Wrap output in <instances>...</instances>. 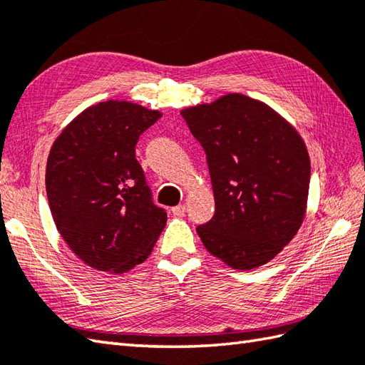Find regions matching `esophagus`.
Here are the masks:
<instances>
[{
  "mask_svg": "<svg viewBox=\"0 0 365 365\" xmlns=\"http://www.w3.org/2000/svg\"><path fill=\"white\" fill-rule=\"evenodd\" d=\"M185 213H187V207H185L183 204L173 207V215L174 216H185Z\"/></svg>",
  "mask_w": 365,
  "mask_h": 365,
  "instance_id": "1",
  "label": "esophagus"
}]
</instances>
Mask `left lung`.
<instances>
[{"label":"left lung","mask_w":365,"mask_h":365,"mask_svg":"<svg viewBox=\"0 0 365 365\" xmlns=\"http://www.w3.org/2000/svg\"><path fill=\"white\" fill-rule=\"evenodd\" d=\"M202 145L213 218L197 226L207 251L235 269L265 265L306 215L311 160L299 133L265 103L227 94L180 111Z\"/></svg>","instance_id":"1"}]
</instances>
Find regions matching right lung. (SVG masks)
Here are the masks:
<instances>
[{
  "mask_svg": "<svg viewBox=\"0 0 365 365\" xmlns=\"http://www.w3.org/2000/svg\"><path fill=\"white\" fill-rule=\"evenodd\" d=\"M160 118L108 100L76 115L53 143L45 173L50 210L61 237L91 268L125 273L149 257L166 226L135 153Z\"/></svg>",
  "mask_w": 365,
  "mask_h": 365,
  "instance_id": "add662e5",
  "label": "right lung"
}]
</instances>
